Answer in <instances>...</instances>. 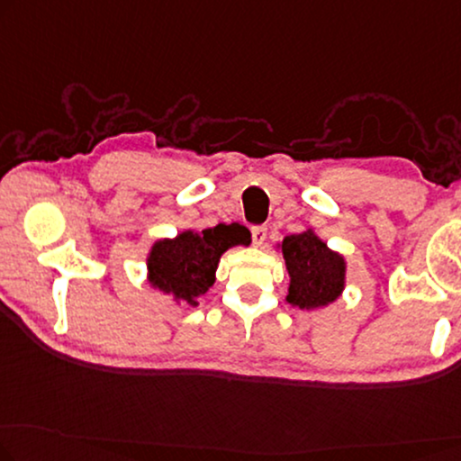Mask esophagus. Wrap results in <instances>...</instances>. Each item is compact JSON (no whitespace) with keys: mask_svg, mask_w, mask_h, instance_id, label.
Instances as JSON below:
<instances>
[{"mask_svg":"<svg viewBox=\"0 0 461 461\" xmlns=\"http://www.w3.org/2000/svg\"><path fill=\"white\" fill-rule=\"evenodd\" d=\"M252 240H254V244H257V246H263L265 244V240H267V228H265V225H254V228H252Z\"/></svg>","mask_w":461,"mask_h":461,"instance_id":"34e87169","label":"esophagus"}]
</instances>
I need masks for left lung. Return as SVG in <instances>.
Segmentation results:
<instances>
[{
    "mask_svg": "<svg viewBox=\"0 0 461 461\" xmlns=\"http://www.w3.org/2000/svg\"><path fill=\"white\" fill-rule=\"evenodd\" d=\"M290 273L287 302L300 311L322 308L341 296L346 287V260L333 252L312 230L285 236L281 242Z\"/></svg>",
    "mask_w": 461,
    "mask_h": 461,
    "instance_id": "left-lung-1",
    "label": "left lung"
}]
</instances>
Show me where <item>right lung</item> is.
Returning <instances> with one entry per match:
<instances>
[{
    "mask_svg": "<svg viewBox=\"0 0 461 461\" xmlns=\"http://www.w3.org/2000/svg\"><path fill=\"white\" fill-rule=\"evenodd\" d=\"M238 244H250V231L240 223L186 230L171 240H157L147 257L149 284L177 304L198 306V298L215 284L221 254Z\"/></svg>",
    "mask_w": 461,
    "mask_h": 461,
    "instance_id": "add662e5",
    "label": "right lung"
}]
</instances>
